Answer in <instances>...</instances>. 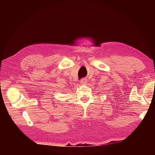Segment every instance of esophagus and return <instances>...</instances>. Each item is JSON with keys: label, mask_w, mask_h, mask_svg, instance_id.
<instances>
[{"label": "esophagus", "mask_w": 155, "mask_h": 155, "mask_svg": "<svg viewBox=\"0 0 155 155\" xmlns=\"http://www.w3.org/2000/svg\"><path fill=\"white\" fill-rule=\"evenodd\" d=\"M87 79H85V78H83V79H81V83H82V84H86L87 83Z\"/></svg>", "instance_id": "34e87169"}]
</instances>
